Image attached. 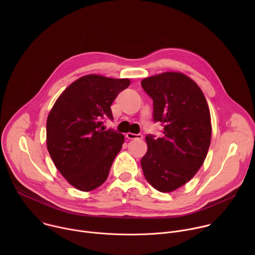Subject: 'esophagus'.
Returning a JSON list of instances; mask_svg holds the SVG:
<instances>
[{
    "mask_svg": "<svg viewBox=\"0 0 255 255\" xmlns=\"http://www.w3.org/2000/svg\"><path fill=\"white\" fill-rule=\"evenodd\" d=\"M126 137L128 139H131V140H134V139H142V134H134V133H127L126 134Z\"/></svg>",
    "mask_w": 255,
    "mask_h": 255,
    "instance_id": "obj_1",
    "label": "esophagus"
}]
</instances>
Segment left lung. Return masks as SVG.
<instances>
[{
	"mask_svg": "<svg viewBox=\"0 0 255 255\" xmlns=\"http://www.w3.org/2000/svg\"><path fill=\"white\" fill-rule=\"evenodd\" d=\"M141 86L153 101V121L163 126L161 137H145L148 148L141 167L155 190L169 193L186 185L205 161L212 135L210 110L199 86L180 72L146 78Z\"/></svg>",
	"mask_w": 255,
	"mask_h": 255,
	"instance_id": "obj_1",
	"label": "left lung"
}]
</instances>
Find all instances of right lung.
I'll use <instances>...</instances> for the list:
<instances>
[{
  "label": "right lung",
  "instance_id": "obj_1",
  "mask_svg": "<svg viewBox=\"0 0 255 255\" xmlns=\"http://www.w3.org/2000/svg\"><path fill=\"white\" fill-rule=\"evenodd\" d=\"M129 79L88 75L69 85L53 105L46 122L47 149L68 183L90 192L105 183L122 148L124 135L106 130L111 105Z\"/></svg>",
  "mask_w": 255,
  "mask_h": 255
}]
</instances>
